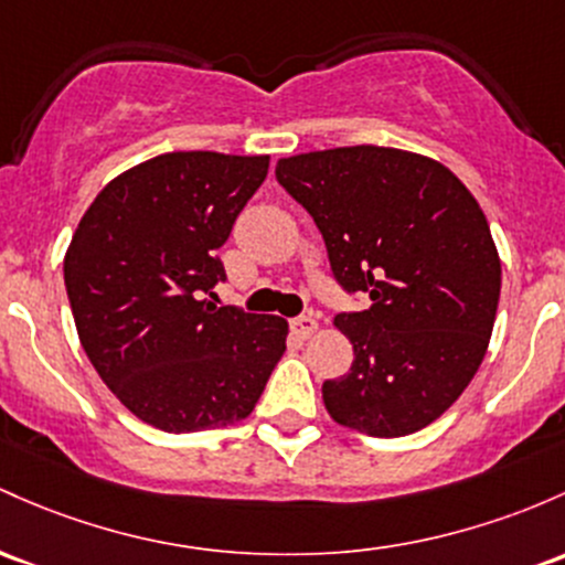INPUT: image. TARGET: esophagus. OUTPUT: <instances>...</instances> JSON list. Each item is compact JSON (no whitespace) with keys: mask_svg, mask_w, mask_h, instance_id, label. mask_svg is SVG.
Masks as SVG:
<instances>
[{"mask_svg":"<svg viewBox=\"0 0 565 565\" xmlns=\"http://www.w3.org/2000/svg\"><path fill=\"white\" fill-rule=\"evenodd\" d=\"M289 330H292L297 338H311V334L319 330V324H316L313 316H295L292 321H289Z\"/></svg>","mask_w":565,"mask_h":565,"instance_id":"obj_1","label":"esophagus"}]
</instances>
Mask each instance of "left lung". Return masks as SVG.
I'll use <instances>...</instances> for the list:
<instances>
[{"label": "left lung", "instance_id": "left-lung-1", "mask_svg": "<svg viewBox=\"0 0 565 565\" xmlns=\"http://www.w3.org/2000/svg\"><path fill=\"white\" fill-rule=\"evenodd\" d=\"M276 179L313 216L334 281L364 292L343 311L353 364L324 381L338 424L405 437L469 386L493 332L501 263L491 227L454 171L392 147H340L278 160Z\"/></svg>", "mask_w": 565, "mask_h": 565}]
</instances>
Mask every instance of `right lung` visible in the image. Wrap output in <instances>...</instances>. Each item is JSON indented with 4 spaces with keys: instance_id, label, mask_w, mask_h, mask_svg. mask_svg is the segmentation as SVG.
<instances>
[{
    "instance_id": "add662e5",
    "label": "right lung",
    "mask_w": 565,
    "mask_h": 565,
    "mask_svg": "<svg viewBox=\"0 0 565 565\" xmlns=\"http://www.w3.org/2000/svg\"><path fill=\"white\" fill-rule=\"evenodd\" d=\"M268 154L166 152L120 173L79 220L64 284L109 392L154 429L244 420L287 351L281 316L212 302L220 249Z\"/></svg>"
}]
</instances>
